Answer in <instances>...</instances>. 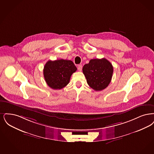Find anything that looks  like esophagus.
<instances>
[{
    "mask_svg": "<svg viewBox=\"0 0 154 154\" xmlns=\"http://www.w3.org/2000/svg\"><path fill=\"white\" fill-rule=\"evenodd\" d=\"M78 69L79 71H82V65H79V66H78Z\"/></svg>",
    "mask_w": 154,
    "mask_h": 154,
    "instance_id": "obj_1",
    "label": "esophagus"
}]
</instances>
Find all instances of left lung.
I'll use <instances>...</instances> for the list:
<instances>
[{
	"instance_id": "8db88e82",
	"label": "left lung",
	"mask_w": 154,
	"mask_h": 154,
	"mask_svg": "<svg viewBox=\"0 0 154 154\" xmlns=\"http://www.w3.org/2000/svg\"><path fill=\"white\" fill-rule=\"evenodd\" d=\"M82 70L89 86L95 91H101L110 83L113 67L110 62L105 58L94 59L85 64Z\"/></svg>"
}]
</instances>
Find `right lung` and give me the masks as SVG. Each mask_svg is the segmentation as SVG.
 <instances>
[{"label":"right lung","instance_id":"obj_1","mask_svg":"<svg viewBox=\"0 0 154 154\" xmlns=\"http://www.w3.org/2000/svg\"><path fill=\"white\" fill-rule=\"evenodd\" d=\"M77 70L71 60H49L44 68V76L48 86L59 90L69 83L71 76Z\"/></svg>","mask_w":154,"mask_h":154}]
</instances>
